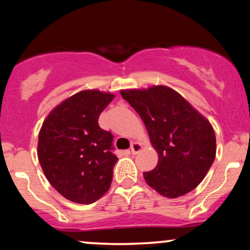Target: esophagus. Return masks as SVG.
Wrapping results in <instances>:
<instances>
[{
  "label": "esophagus",
  "mask_w": 250,
  "mask_h": 250,
  "mask_svg": "<svg viewBox=\"0 0 250 250\" xmlns=\"http://www.w3.org/2000/svg\"><path fill=\"white\" fill-rule=\"evenodd\" d=\"M142 150V146L140 145L138 142H133L132 146H131V152L133 155H136V153H139L140 151Z\"/></svg>",
  "instance_id": "obj_1"
}]
</instances>
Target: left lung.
I'll list each match as a JSON object with an SVG mask.
<instances>
[{"label": "left lung", "instance_id": "1", "mask_svg": "<svg viewBox=\"0 0 250 250\" xmlns=\"http://www.w3.org/2000/svg\"><path fill=\"white\" fill-rule=\"evenodd\" d=\"M121 94L145 123L158 153L157 166L143 173L146 182L167 198L181 197L199 186L216 156L210 123L164 85L122 90Z\"/></svg>", "mask_w": 250, "mask_h": 250}]
</instances>
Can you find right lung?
Here are the masks:
<instances>
[{"label":"right lung","instance_id":"obj_1","mask_svg":"<svg viewBox=\"0 0 250 250\" xmlns=\"http://www.w3.org/2000/svg\"><path fill=\"white\" fill-rule=\"evenodd\" d=\"M114 94L85 90L58 104L43 122L37 156L51 186L66 199L92 204L110 188L118 158L110 132L98 124Z\"/></svg>","mask_w":250,"mask_h":250}]
</instances>
